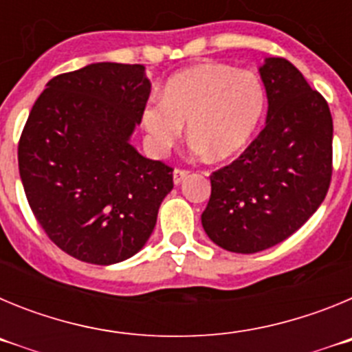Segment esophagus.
Returning a JSON list of instances; mask_svg holds the SVG:
<instances>
[{"mask_svg": "<svg viewBox=\"0 0 352 352\" xmlns=\"http://www.w3.org/2000/svg\"><path fill=\"white\" fill-rule=\"evenodd\" d=\"M186 176H188V170L186 169H174V173H173L174 185H179V183H182Z\"/></svg>", "mask_w": 352, "mask_h": 352, "instance_id": "esophagus-1", "label": "esophagus"}]
</instances>
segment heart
I'll return each mask as SVG.
<instances>
[{"label": "heart", "mask_w": 352, "mask_h": 352, "mask_svg": "<svg viewBox=\"0 0 352 352\" xmlns=\"http://www.w3.org/2000/svg\"><path fill=\"white\" fill-rule=\"evenodd\" d=\"M264 111L266 89L256 74L206 63L170 77L162 100L151 98L144 105L141 121L153 153H167L188 123L195 151L223 160L248 144Z\"/></svg>", "instance_id": "heart-1"}]
</instances>
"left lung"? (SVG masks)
I'll return each mask as SVG.
<instances>
[{
    "label": "left lung",
    "instance_id": "left-lung-1",
    "mask_svg": "<svg viewBox=\"0 0 352 352\" xmlns=\"http://www.w3.org/2000/svg\"><path fill=\"white\" fill-rule=\"evenodd\" d=\"M266 126L232 164L210 176L203 227L213 243L256 254L296 232L328 194L333 120L328 102L284 58L259 68Z\"/></svg>",
    "mask_w": 352,
    "mask_h": 352
}]
</instances>
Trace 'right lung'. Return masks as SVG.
<instances>
[{
	"label": "right lung",
	"mask_w": 352,
	"mask_h": 352,
	"mask_svg": "<svg viewBox=\"0 0 352 352\" xmlns=\"http://www.w3.org/2000/svg\"><path fill=\"white\" fill-rule=\"evenodd\" d=\"M149 91L142 65L93 63L49 80L31 109L21 182L35 219L68 256L121 263L153 232L173 167L130 144Z\"/></svg>",
	"instance_id": "add662e5"
}]
</instances>
